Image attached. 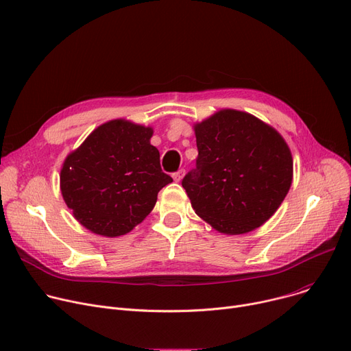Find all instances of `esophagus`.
I'll return each instance as SVG.
<instances>
[{
  "instance_id": "esophagus-1",
  "label": "esophagus",
  "mask_w": 351,
  "mask_h": 351,
  "mask_svg": "<svg viewBox=\"0 0 351 351\" xmlns=\"http://www.w3.org/2000/svg\"><path fill=\"white\" fill-rule=\"evenodd\" d=\"M183 175H185V169H179L178 172H175V173L172 175V178H173L175 182H180L182 178H183Z\"/></svg>"
}]
</instances>
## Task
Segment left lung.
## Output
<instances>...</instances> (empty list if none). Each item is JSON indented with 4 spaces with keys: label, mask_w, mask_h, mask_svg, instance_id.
Masks as SVG:
<instances>
[{
    "label": "left lung",
    "mask_w": 351,
    "mask_h": 351,
    "mask_svg": "<svg viewBox=\"0 0 351 351\" xmlns=\"http://www.w3.org/2000/svg\"><path fill=\"white\" fill-rule=\"evenodd\" d=\"M195 135L196 166L182 179L195 212L228 234L262 226L291 185L293 159L285 139L233 109L196 123Z\"/></svg>",
    "instance_id": "obj_1"
}]
</instances>
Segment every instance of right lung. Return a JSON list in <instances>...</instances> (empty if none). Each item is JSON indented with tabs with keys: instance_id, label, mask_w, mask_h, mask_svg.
<instances>
[{
	"instance_id": "right-lung-1",
	"label": "right lung",
	"mask_w": 351,
	"mask_h": 351,
	"mask_svg": "<svg viewBox=\"0 0 351 351\" xmlns=\"http://www.w3.org/2000/svg\"><path fill=\"white\" fill-rule=\"evenodd\" d=\"M152 129L115 119L97 128L64 162L61 192L78 222L97 234L131 232L172 182L160 169Z\"/></svg>"
}]
</instances>
